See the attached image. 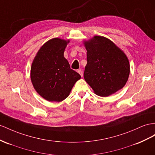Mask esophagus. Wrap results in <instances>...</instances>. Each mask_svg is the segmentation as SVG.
I'll use <instances>...</instances> for the list:
<instances>
[{
  "label": "esophagus",
  "mask_w": 155,
  "mask_h": 155,
  "mask_svg": "<svg viewBox=\"0 0 155 155\" xmlns=\"http://www.w3.org/2000/svg\"><path fill=\"white\" fill-rule=\"evenodd\" d=\"M78 73L81 74V77L83 76V71H82L81 69H78Z\"/></svg>",
  "instance_id": "1"
}]
</instances>
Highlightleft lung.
I'll use <instances>...</instances> for the list:
<instances>
[{
	"label": "left lung",
	"instance_id": "1",
	"mask_svg": "<svg viewBox=\"0 0 155 155\" xmlns=\"http://www.w3.org/2000/svg\"><path fill=\"white\" fill-rule=\"evenodd\" d=\"M87 64L84 78L97 96H109L124 86L130 74L128 59L120 48L104 37L84 42Z\"/></svg>",
	"mask_w": 155,
	"mask_h": 155
}]
</instances>
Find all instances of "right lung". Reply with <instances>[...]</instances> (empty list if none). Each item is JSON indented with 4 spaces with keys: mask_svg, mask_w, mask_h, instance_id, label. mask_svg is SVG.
<instances>
[{
    "mask_svg": "<svg viewBox=\"0 0 155 155\" xmlns=\"http://www.w3.org/2000/svg\"><path fill=\"white\" fill-rule=\"evenodd\" d=\"M69 41L54 38L46 42L35 56L31 69V79L37 92L49 101H61L81 78L71 69L63 56Z\"/></svg>",
    "mask_w": 155,
    "mask_h": 155,
    "instance_id": "right-lung-1",
    "label": "right lung"
}]
</instances>
